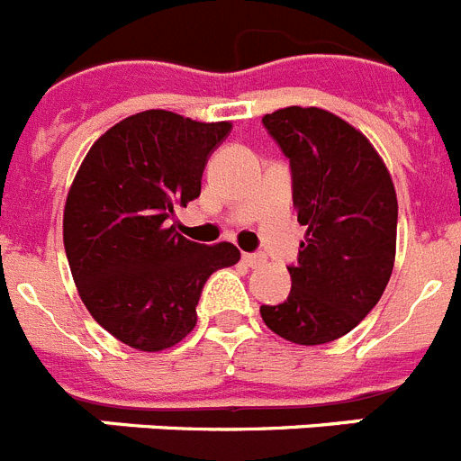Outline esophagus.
<instances>
[{"label": "esophagus", "instance_id": "esophagus-1", "mask_svg": "<svg viewBox=\"0 0 461 461\" xmlns=\"http://www.w3.org/2000/svg\"><path fill=\"white\" fill-rule=\"evenodd\" d=\"M242 260H244V266L258 267V266H263V263H266V256H263V254H244Z\"/></svg>", "mask_w": 461, "mask_h": 461}]
</instances>
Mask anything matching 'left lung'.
Listing matches in <instances>:
<instances>
[{
	"instance_id": "8db88e82",
	"label": "left lung",
	"mask_w": 461,
	"mask_h": 461,
	"mask_svg": "<svg viewBox=\"0 0 461 461\" xmlns=\"http://www.w3.org/2000/svg\"><path fill=\"white\" fill-rule=\"evenodd\" d=\"M291 161L293 205L307 226L281 304L260 316L300 346L351 332L381 300L397 247V194L372 142L323 108L275 110L263 117Z\"/></svg>"
}]
</instances>
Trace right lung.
Wrapping results in <instances>:
<instances>
[{
    "mask_svg": "<svg viewBox=\"0 0 461 461\" xmlns=\"http://www.w3.org/2000/svg\"><path fill=\"white\" fill-rule=\"evenodd\" d=\"M230 122L145 110L89 148L64 205V249L87 312L122 344L164 351L195 328L212 272L235 266L230 242L198 244L168 226L201 195L207 158Z\"/></svg>",
    "mask_w": 461,
    "mask_h": 461,
    "instance_id": "right-lung-1",
    "label": "right lung"
}]
</instances>
